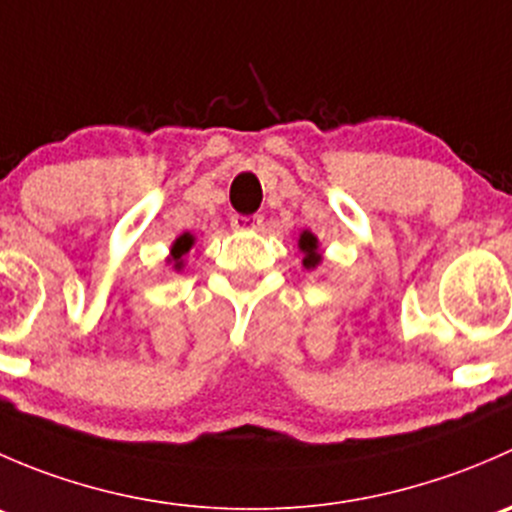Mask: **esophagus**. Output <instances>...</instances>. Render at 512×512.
<instances>
[{
  "mask_svg": "<svg viewBox=\"0 0 512 512\" xmlns=\"http://www.w3.org/2000/svg\"><path fill=\"white\" fill-rule=\"evenodd\" d=\"M230 225L237 232H255L262 227V215H232Z\"/></svg>",
  "mask_w": 512,
  "mask_h": 512,
  "instance_id": "1",
  "label": "esophagus"
}]
</instances>
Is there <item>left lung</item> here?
<instances>
[{
    "label": "left lung",
    "instance_id": "8db88e82",
    "mask_svg": "<svg viewBox=\"0 0 512 512\" xmlns=\"http://www.w3.org/2000/svg\"><path fill=\"white\" fill-rule=\"evenodd\" d=\"M299 250L304 252V267H314L322 260L317 252V237L312 232H302V237H299Z\"/></svg>",
    "mask_w": 512,
    "mask_h": 512
}]
</instances>
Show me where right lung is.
<instances>
[{
	"instance_id": "obj_1",
	"label": "right lung",
	"mask_w": 512,
	"mask_h": 512,
	"mask_svg": "<svg viewBox=\"0 0 512 512\" xmlns=\"http://www.w3.org/2000/svg\"><path fill=\"white\" fill-rule=\"evenodd\" d=\"M190 247H193V235H188V232H185V235H180L178 240H175V245H173L175 270H180V267H183V255L190 250Z\"/></svg>"
}]
</instances>
